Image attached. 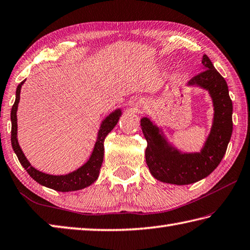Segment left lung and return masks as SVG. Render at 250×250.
Here are the masks:
<instances>
[{
	"mask_svg": "<svg viewBox=\"0 0 250 250\" xmlns=\"http://www.w3.org/2000/svg\"><path fill=\"white\" fill-rule=\"evenodd\" d=\"M203 72L188 82L210 94L213 103V122L210 134L200 152L183 153L167 141L162 128L146 117L141 119V128L147 142L145 161L152 176L162 183L189 185L206 178L223 158L233 132V104L229 86L210 59L202 58Z\"/></svg>",
	"mask_w": 250,
	"mask_h": 250,
	"instance_id": "8db88e82",
	"label": "left lung"
}]
</instances>
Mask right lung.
<instances>
[{
	"mask_svg": "<svg viewBox=\"0 0 250 250\" xmlns=\"http://www.w3.org/2000/svg\"><path fill=\"white\" fill-rule=\"evenodd\" d=\"M26 81V80H25ZM22 81L21 83L17 86L16 89V98L15 103L12 107L11 111V121H12V132H11V141L12 146L17 155L18 161L24 167L26 171L28 172L29 176L34 180L37 181L38 184L44 186V187L56 190V191L67 192V191H76V190L84 189L97 180L99 170L104 161V141L107 137V134L115 128L116 125L119 121L121 116V109H116L109 113L105 119L102 121L101 128L98 130L97 140L95 142V146L92 154L88 158V161L85 163L83 166H81L74 171L69 172L66 175H49L46 172H42L35 167L31 166L30 163L27 160L25 154L22 153L21 148L18 144L17 140V108L18 103L21 99V88L22 84L25 83Z\"/></svg>",
	"mask_w": 250,
	"mask_h": 250,
	"instance_id": "right-lung-1",
	"label": "right lung"
}]
</instances>
